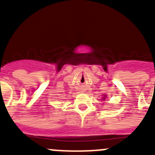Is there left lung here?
Listing matches in <instances>:
<instances>
[{"label":"left lung","mask_w":155,"mask_h":155,"mask_svg":"<svg viewBox=\"0 0 155 155\" xmlns=\"http://www.w3.org/2000/svg\"><path fill=\"white\" fill-rule=\"evenodd\" d=\"M105 98H106V95H105V94H104V95H103V97H102V100H104V101H105Z\"/></svg>","instance_id":"8db88e82"}]
</instances>
